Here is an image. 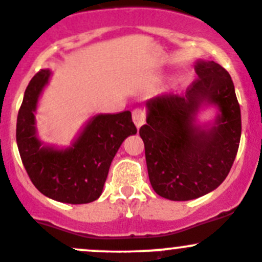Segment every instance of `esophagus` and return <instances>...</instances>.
<instances>
[{
	"label": "esophagus",
	"mask_w": 262,
	"mask_h": 262,
	"mask_svg": "<svg viewBox=\"0 0 262 262\" xmlns=\"http://www.w3.org/2000/svg\"><path fill=\"white\" fill-rule=\"evenodd\" d=\"M132 120H134L136 127L140 128L145 123L146 113H145V111L142 110V108H135V110L132 111Z\"/></svg>",
	"instance_id": "esophagus-1"
}]
</instances>
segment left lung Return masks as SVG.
<instances>
[{
	"label": "left lung",
	"mask_w": 262,
	"mask_h": 262,
	"mask_svg": "<svg viewBox=\"0 0 262 262\" xmlns=\"http://www.w3.org/2000/svg\"><path fill=\"white\" fill-rule=\"evenodd\" d=\"M195 70L198 79L185 95L147 100L146 125L139 131L150 183L158 195L173 201L193 200L215 190L239 146L241 108L230 75L214 61H198ZM210 104L221 113L210 129H201L195 115Z\"/></svg>",
	"instance_id": "obj_1"
}]
</instances>
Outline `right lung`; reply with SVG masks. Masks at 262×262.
<instances>
[{
	"label": "right lung",
	"instance_id": "obj_1",
	"mask_svg": "<svg viewBox=\"0 0 262 262\" xmlns=\"http://www.w3.org/2000/svg\"><path fill=\"white\" fill-rule=\"evenodd\" d=\"M49 70L30 80L19 110L16 142L33 185L47 198L59 203L88 204L102 195L111 163L123 140L137 132L130 111L98 115L69 149L42 145L35 131L38 98L48 84Z\"/></svg>",
	"mask_w": 262,
	"mask_h": 262
}]
</instances>
